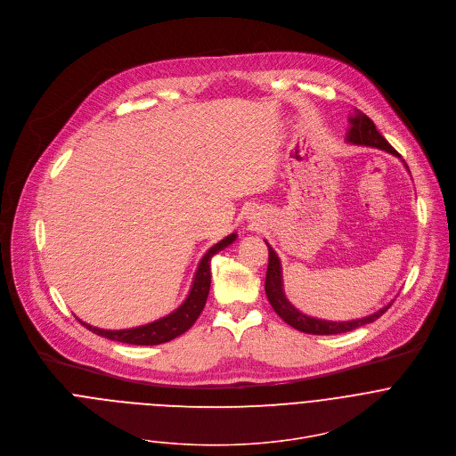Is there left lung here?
Masks as SVG:
<instances>
[{
	"label": "left lung",
	"instance_id": "left-lung-1",
	"mask_svg": "<svg viewBox=\"0 0 456 456\" xmlns=\"http://www.w3.org/2000/svg\"><path fill=\"white\" fill-rule=\"evenodd\" d=\"M346 142L355 143V145H368V147H377L382 149L386 152H391L395 156H400L398 151L379 133L375 122L364 115L362 111L355 110V115L350 117V129L346 134ZM268 247V270H266V281H265V291L268 297V302L272 304L273 311L293 329L305 332V334H313V336H332V334H345L350 330H355L362 325L373 323L375 320H379L391 305L382 307L380 311H377L371 316L361 318V320H352V322H329V320H318L313 316H305L304 313H300L284 295L282 289V268H281V261L277 257V254L273 252V248L266 243Z\"/></svg>",
	"mask_w": 456,
	"mask_h": 456
}]
</instances>
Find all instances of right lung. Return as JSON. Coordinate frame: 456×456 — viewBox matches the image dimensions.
Masks as SVG:
<instances>
[{
  "mask_svg": "<svg viewBox=\"0 0 456 456\" xmlns=\"http://www.w3.org/2000/svg\"><path fill=\"white\" fill-rule=\"evenodd\" d=\"M236 240V232L229 234L227 238H224L222 241H218L216 245H213L204 257L199 263V268L195 272V279L190 289V295L186 297V300L181 304V307H177L174 313H170L168 316L156 320L152 323L136 327V329H127V330H102L92 325H86L81 322V325H85L90 332L108 338L111 341H118V343H127V345H140V346H152V345H161L167 341L175 339L177 336L184 334L200 316L208 295H209V286H211V257L215 254H218L220 250H224L225 247H229L232 241Z\"/></svg>",
  "mask_w": 456,
  "mask_h": 456,
  "instance_id": "right-lung-1",
  "label": "right lung"
}]
</instances>
